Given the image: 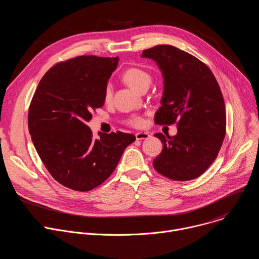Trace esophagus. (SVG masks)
I'll use <instances>...</instances> for the list:
<instances>
[{"label":"esophagus","mask_w":259,"mask_h":259,"mask_svg":"<svg viewBox=\"0 0 259 259\" xmlns=\"http://www.w3.org/2000/svg\"><path fill=\"white\" fill-rule=\"evenodd\" d=\"M135 137L137 140H142V139H148L150 137V135L146 132H138L135 134Z\"/></svg>","instance_id":"esophagus-1"}]
</instances>
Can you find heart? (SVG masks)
Here are the masks:
<instances>
[{"label": "heart", "mask_w": 259, "mask_h": 259, "mask_svg": "<svg viewBox=\"0 0 259 259\" xmlns=\"http://www.w3.org/2000/svg\"><path fill=\"white\" fill-rule=\"evenodd\" d=\"M123 79L126 83H128L132 89H134L137 92H140L141 89L144 86H149L151 82L150 75L139 68H129L127 69L123 74ZM113 96V86L111 83H108L105 88L104 92V100L106 102H109L112 99ZM127 123L133 127H141L143 125V119L139 116L131 117L127 120Z\"/></svg>", "instance_id": "heart-1"}]
</instances>
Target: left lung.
Listing matches in <instances>:
<instances>
[{
    "label": "left lung",
    "mask_w": 259,
    "mask_h": 259,
    "mask_svg": "<svg viewBox=\"0 0 259 259\" xmlns=\"http://www.w3.org/2000/svg\"><path fill=\"white\" fill-rule=\"evenodd\" d=\"M163 77L158 125L177 123L175 136L154 134L162 150L153 160L158 173L170 180L199 177L217 158L226 134L225 102L210 69L194 56L168 45L144 50Z\"/></svg>",
    "instance_id": "8db88e82"
}]
</instances>
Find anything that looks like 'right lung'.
Masks as SVG:
<instances>
[{
  "label": "right lung",
  "instance_id": "right-lung-1",
  "mask_svg": "<svg viewBox=\"0 0 259 259\" xmlns=\"http://www.w3.org/2000/svg\"><path fill=\"white\" fill-rule=\"evenodd\" d=\"M119 58L79 56L53 66L40 79L28 111L33 145L53 178L76 191H90L116 168L133 134L100 133L86 125L105 104L104 92Z\"/></svg>",
  "mask_w": 259,
  "mask_h": 259
}]
</instances>
